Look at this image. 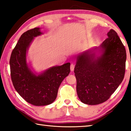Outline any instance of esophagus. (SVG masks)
<instances>
[{
	"label": "esophagus",
	"mask_w": 131,
	"mask_h": 131,
	"mask_svg": "<svg viewBox=\"0 0 131 131\" xmlns=\"http://www.w3.org/2000/svg\"><path fill=\"white\" fill-rule=\"evenodd\" d=\"M74 65L73 64H71L70 65V70L71 71H73L74 70Z\"/></svg>",
	"instance_id": "1"
}]
</instances>
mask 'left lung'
I'll list each match as a JSON object with an SVG mask.
<instances>
[{
  "mask_svg": "<svg viewBox=\"0 0 131 131\" xmlns=\"http://www.w3.org/2000/svg\"><path fill=\"white\" fill-rule=\"evenodd\" d=\"M107 38L76 57L74 74L76 90L82 102L96 105L104 102L123 81L125 71L126 50L116 31L110 29Z\"/></svg>",
  "mask_w": 131,
  "mask_h": 131,
  "instance_id": "left-lung-1",
  "label": "left lung"
}]
</instances>
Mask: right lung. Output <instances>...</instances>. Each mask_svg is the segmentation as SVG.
Returning <instances> with one entry per match:
<instances>
[{"label":"right lung","mask_w":131,"mask_h":131,"mask_svg":"<svg viewBox=\"0 0 131 131\" xmlns=\"http://www.w3.org/2000/svg\"><path fill=\"white\" fill-rule=\"evenodd\" d=\"M42 34L40 28L24 32L10 59L11 78L15 90L27 102L39 106L48 105L55 100L59 86L70 72L69 62L52 66L40 73L32 70L26 61V54L35 37Z\"/></svg>","instance_id":"obj_1"}]
</instances>
